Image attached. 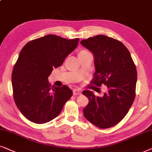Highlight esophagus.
I'll return each mask as SVG.
<instances>
[{"label":"esophagus","instance_id":"34e87169","mask_svg":"<svg viewBox=\"0 0 152 152\" xmlns=\"http://www.w3.org/2000/svg\"><path fill=\"white\" fill-rule=\"evenodd\" d=\"M73 94L74 96H76V95H80L81 94V91L79 89H74L73 90Z\"/></svg>","mask_w":152,"mask_h":152}]
</instances>
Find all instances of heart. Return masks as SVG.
Wrapping results in <instances>:
<instances>
[{
	"instance_id": "b5f03b06",
	"label": "heart",
	"mask_w": 152,
	"mask_h": 152,
	"mask_svg": "<svg viewBox=\"0 0 152 152\" xmlns=\"http://www.w3.org/2000/svg\"><path fill=\"white\" fill-rule=\"evenodd\" d=\"M88 53H90V52L88 51V50H80L79 53H78V55H81V54Z\"/></svg>"
}]
</instances>
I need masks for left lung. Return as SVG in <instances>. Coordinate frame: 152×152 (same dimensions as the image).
Segmentation results:
<instances>
[{"mask_svg":"<svg viewBox=\"0 0 152 152\" xmlns=\"http://www.w3.org/2000/svg\"><path fill=\"white\" fill-rule=\"evenodd\" d=\"M80 44L94 56L96 72L91 83L105 85L108 90L102 97L90 90L83 92L89 99L84 116L99 128H110L126 116L135 99L136 67L129 50L118 40L99 35Z\"/></svg>","mask_w":152,"mask_h":152,"instance_id":"obj_1","label":"left lung"}]
</instances>
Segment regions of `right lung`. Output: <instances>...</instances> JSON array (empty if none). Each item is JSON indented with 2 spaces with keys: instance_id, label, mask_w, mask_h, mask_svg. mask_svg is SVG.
Masks as SVG:
<instances>
[{
  "instance_id": "1",
  "label": "right lung",
  "mask_w": 152,
  "mask_h": 152,
  "mask_svg": "<svg viewBox=\"0 0 152 152\" xmlns=\"http://www.w3.org/2000/svg\"><path fill=\"white\" fill-rule=\"evenodd\" d=\"M78 40L47 35L30 41L21 49L13 68L12 84L15 104L28 120L36 124L50 122L72 96L65 85L50 87L48 77L77 47Z\"/></svg>"
}]
</instances>
